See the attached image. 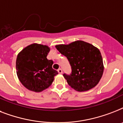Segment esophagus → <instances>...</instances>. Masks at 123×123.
<instances>
[{"mask_svg":"<svg viewBox=\"0 0 123 123\" xmlns=\"http://www.w3.org/2000/svg\"><path fill=\"white\" fill-rule=\"evenodd\" d=\"M58 73H59V74H62V69H61V68H59V69H58Z\"/></svg>","mask_w":123,"mask_h":123,"instance_id":"1","label":"esophagus"}]
</instances>
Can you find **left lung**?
Returning <instances> with one entry per match:
<instances>
[{
    "label": "left lung",
    "mask_w": 123,
    "mask_h": 123,
    "mask_svg": "<svg viewBox=\"0 0 123 123\" xmlns=\"http://www.w3.org/2000/svg\"><path fill=\"white\" fill-rule=\"evenodd\" d=\"M55 48L71 64V75L63 76L71 88L79 92L87 91L99 83L104 66L98 48L81 40L68 44H57Z\"/></svg>",
    "instance_id": "8db88e82"
}]
</instances>
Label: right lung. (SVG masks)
Returning <instances> with one entry per match:
<instances>
[{
    "label": "right lung",
    "mask_w": 123,
    "mask_h": 123,
    "mask_svg": "<svg viewBox=\"0 0 123 123\" xmlns=\"http://www.w3.org/2000/svg\"><path fill=\"white\" fill-rule=\"evenodd\" d=\"M50 50L46 45L33 43L18 54L16 74L22 85L29 91L39 92L46 89L58 74L52 68L53 61L46 58Z\"/></svg>",
    "instance_id": "add662e5"
}]
</instances>
